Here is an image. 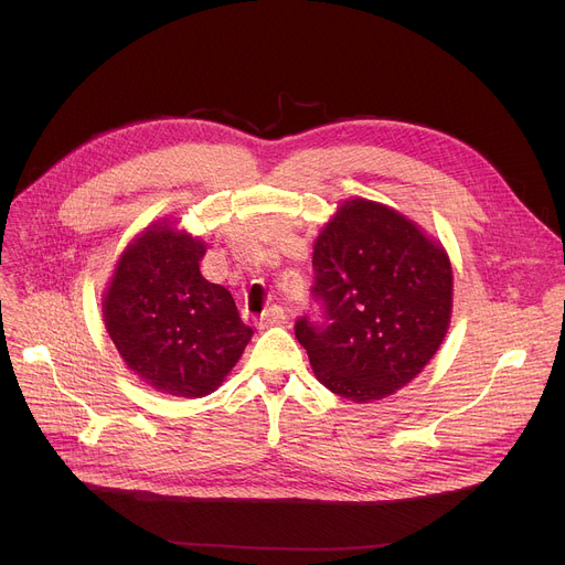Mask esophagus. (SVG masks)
<instances>
[{"mask_svg":"<svg viewBox=\"0 0 565 565\" xmlns=\"http://www.w3.org/2000/svg\"><path fill=\"white\" fill-rule=\"evenodd\" d=\"M288 320L284 307H270L260 316V328H273V324H284Z\"/></svg>","mask_w":565,"mask_h":565,"instance_id":"34e87169","label":"esophagus"}]
</instances>
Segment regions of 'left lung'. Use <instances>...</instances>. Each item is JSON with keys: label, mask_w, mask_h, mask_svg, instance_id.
<instances>
[{"label": "left lung", "mask_w": 565, "mask_h": 565, "mask_svg": "<svg viewBox=\"0 0 565 565\" xmlns=\"http://www.w3.org/2000/svg\"><path fill=\"white\" fill-rule=\"evenodd\" d=\"M320 320L295 322L316 377L354 403L390 396L417 377L447 337L451 260L390 205L350 199L313 245Z\"/></svg>", "instance_id": "obj_1"}]
</instances>
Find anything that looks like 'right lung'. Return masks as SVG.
Here are the masks:
<instances>
[{
	"label": "right lung",
	"instance_id": "obj_1",
	"mask_svg": "<svg viewBox=\"0 0 565 565\" xmlns=\"http://www.w3.org/2000/svg\"><path fill=\"white\" fill-rule=\"evenodd\" d=\"M203 254L199 237L153 224L118 258L105 292L109 339L128 369L162 394L215 392L254 334L231 292L203 279Z\"/></svg>",
	"mask_w": 565,
	"mask_h": 565
}]
</instances>
